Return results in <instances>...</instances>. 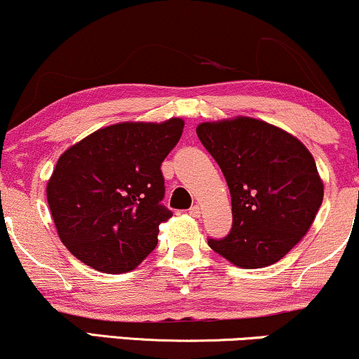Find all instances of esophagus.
<instances>
[{"instance_id":"esophagus-1","label":"esophagus","mask_w":359,"mask_h":359,"mask_svg":"<svg viewBox=\"0 0 359 359\" xmlns=\"http://www.w3.org/2000/svg\"><path fill=\"white\" fill-rule=\"evenodd\" d=\"M189 215H191L193 218H200V216H201V208L198 206V205L191 206V208H189Z\"/></svg>"}]
</instances>
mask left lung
<instances>
[{
    "label": "left lung",
    "instance_id": "8db88e82",
    "mask_svg": "<svg viewBox=\"0 0 359 359\" xmlns=\"http://www.w3.org/2000/svg\"><path fill=\"white\" fill-rule=\"evenodd\" d=\"M196 135L223 171L233 206L231 231L208 245L245 269L280 261L323 203L315 158L293 135L248 116L201 123Z\"/></svg>",
    "mask_w": 359,
    "mask_h": 359
}]
</instances>
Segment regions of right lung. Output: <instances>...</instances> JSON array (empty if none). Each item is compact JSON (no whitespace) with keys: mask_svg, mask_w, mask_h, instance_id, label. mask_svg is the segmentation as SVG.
<instances>
[{"mask_svg":"<svg viewBox=\"0 0 359 359\" xmlns=\"http://www.w3.org/2000/svg\"><path fill=\"white\" fill-rule=\"evenodd\" d=\"M184 121L118 123L73 144L57 159L46 198L57 236L79 261L103 273L135 269L158 245L161 163Z\"/></svg>","mask_w":359,"mask_h":359,"instance_id":"right-lung-1","label":"right lung"}]
</instances>
